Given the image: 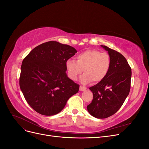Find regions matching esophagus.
<instances>
[{"label":"esophagus","instance_id":"34e87169","mask_svg":"<svg viewBox=\"0 0 149 149\" xmlns=\"http://www.w3.org/2000/svg\"><path fill=\"white\" fill-rule=\"evenodd\" d=\"M86 87H84V86H80V87H79V91H85L86 90Z\"/></svg>","mask_w":149,"mask_h":149}]
</instances>
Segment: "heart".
<instances>
[{
  "instance_id": "1",
  "label": "heart",
  "mask_w": 149,
  "mask_h": 149,
  "mask_svg": "<svg viewBox=\"0 0 149 149\" xmlns=\"http://www.w3.org/2000/svg\"><path fill=\"white\" fill-rule=\"evenodd\" d=\"M111 65V58L109 53L101 52L95 49H86L76 56V61L69 59L66 62V68L70 78L73 81L79 75L82 84H86L93 81L98 83L104 79L109 73Z\"/></svg>"
}]
</instances>
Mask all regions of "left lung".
Listing matches in <instances>:
<instances>
[{"instance_id":"obj_1","label":"left lung","mask_w":149,"mask_h":149,"mask_svg":"<svg viewBox=\"0 0 149 149\" xmlns=\"http://www.w3.org/2000/svg\"><path fill=\"white\" fill-rule=\"evenodd\" d=\"M101 47L111 56V65L106 77L89 88L93 99L87 106L89 113L98 119L109 118L120 109L130 92L132 75L131 68L122 54Z\"/></svg>"}]
</instances>
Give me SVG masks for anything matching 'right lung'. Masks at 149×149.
<instances>
[{
    "label": "right lung",
    "instance_id": "obj_1",
    "mask_svg": "<svg viewBox=\"0 0 149 149\" xmlns=\"http://www.w3.org/2000/svg\"><path fill=\"white\" fill-rule=\"evenodd\" d=\"M77 53L70 45L49 41L36 47L22 61L19 84L30 107L44 116L59 113L79 85L68 78L66 62Z\"/></svg>",
    "mask_w": 149,
    "mask_h": 149
}]
</instances>
